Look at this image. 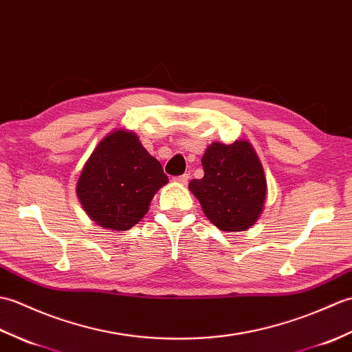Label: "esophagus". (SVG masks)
<instances>
[{
  "mask_svg": "<svg viewBox=\"0 0 352 352\" xmlns=\"http://www.w3.org/2000/svg\"><path fill=\"white\" fill-rule=\"evenodd\" d=\"M188 179H190V176L185 173V175H182V176H176V177L173 179V181L177 182V184H181V185H186V184H188Z\"/></svg>",
  "mask_w": 352,
  "mask_h": 352,
  "instance_id": "obj_1",
  "label": "esophagus"
}]
</instances>
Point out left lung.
Here are the masks:
<instances>
[{
	"instance_id": "left-lung-1",
	"label": "left lung",
	"mask_w": 352,
	"mask_h": 352,
	"mask_svg": "<svg viewBox=\"0 0 352 352\" xmlns=\"http://www.w3.org/2000/svg\"><path fill=\"white\" fill-rule=\"evenodd\" d=\"M205 176L188 188L209 221L223 232H242L261 217L267 199V177L254 147L247 140L214 142L201 158Z\"/></svg>"
}]
</instances>
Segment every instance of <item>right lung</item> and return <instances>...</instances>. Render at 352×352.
<instances>
[{
    "instance_id": "1",
    "label": "right lung",
    "mask_w": 352,
    "mask_h": 352,
    "mask_svg": "<svg viewBox=\"0 0 352 352\" xmlns=\"http://www.w3.org/2000/svg\"><path fill=\"white\" fill-rule=\"evenodd\" d=\"M167 182L160 161L137 134L119 128L100 140L85 161L76 196L99 228L122 232L142 220L156 191Z\"/></svg>"
}]
</instances>
